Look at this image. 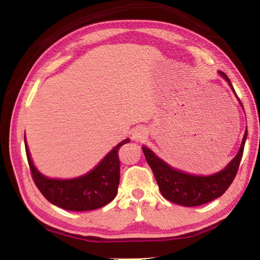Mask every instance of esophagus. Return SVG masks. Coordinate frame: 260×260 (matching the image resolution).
I'll return each mask as SVG.
<instances>
[{
	"instance_id": "1",
	"label": "esophagus",
	"mask_w": 260,
	"mask_h": 260,
	"mask_svg": "<svg viewBox=\"0 0 260 260\" xmlns=\"http://www.w3.org/2000/svg\"><path fill=\"white\" fill-rule=\"evenodd\" d=\"M147 138V129L142 126H136L135 128L132 129V140L136 141V142H141V141Z\"/></svg>"
}]
</instances>
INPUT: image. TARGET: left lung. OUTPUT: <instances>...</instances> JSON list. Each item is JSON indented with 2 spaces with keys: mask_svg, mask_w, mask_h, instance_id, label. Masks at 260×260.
I'll list each match as a JSON object with an SVG mask.
<instances>
[{
  "mask_svg": "<svg viewBox=\"0 0 260 260\" xmlns=\"http://www.w3.org/2000/svg\"><path fill=\"white\" fill-rule=\"evenodd\" d=\"M218 74L228 83L236 100L239 101L240 105L243 109V105H242L240 99L237 98L230 79L221 71H218ZM246 136H248V131L245 129L239 152L228 162L226 167H223L219 172L209 175L191 174L174 169L158 157L147 146H142V150L149 166L151 167L153 175H155L161 195L166 200L182 206H199L218 199L231 186L237 170H239L241 158L243 156Z\"/></svg>",
  "mask_w": 260,
  "mask_h": 260,
  "instance_id": "obj_1",
  "label": "left lung"
}]
</instances>
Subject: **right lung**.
Listing matches in <instances>:
<instances>
[{"label": "right lung", "instance_id": "add662e5", "mask_svg": "<svg viewBox=\"0 0 260 260\" xmlns=\"http://www.w3.org/2000/svg\"><path fill=\"white\" fill-rule=\"evenodd\" d=\"M24 141L34 182L51 204L69 211H91L107 205L116 197L120 180L118 150L129 139L118 143L89 172L71 179L48 178L42 174L30 157L26 136Z\"/></svg>", "mask_w": 260, "mask_h": 260}]
</instances>
